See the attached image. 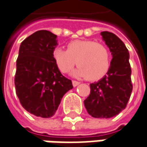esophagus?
Segmentation results:
<instances>
[{"mask_svg": "<svg viewBox=\"0 0 147 147\" xmlns=\"http://www.w3.org/2000/svg\"><path fill=\"white\" fill-rule=\"evenodd\" d=\"M79 84H80V82H76V81H72V85H73L74 87L77 86H78Z\"/></svg>", "mask_w": 147, "mask_h": 147, "instance_id": "34e87169", "label": "esophagus"}]
</instances>
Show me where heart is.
I'll return each mask as SVG.
<instances>
[{
  "instance_id": "heart-1",
  "label": "heart",
  "mask_w": 147,
  "mask_h": 147,
  "mask_svg": "<svg viewBox=\"0 0 147 147\" xmlns=\"http://www.w3.org/2000/svg\"><path fill=\"white\" fill-rule=\"evenodd\" d=\"M57 68L68 73L76 64L72 72L76 77H86L89 81H98L107 73L111 61L109 48L91 40H76L66 46V51L56 48L52 53Z\"/></svg>"
}]
</instances>
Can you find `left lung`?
<instances>
[{
  "label": "left lung",
  "mask_w": 147,
  "mask_h": 147,
  "mask_svg": "<svg viewBox=\"0 0 147 147\" xmlns=\"http://www.w3.org/2000/svg\"><path fill=\"white\" fill-rule=\"evenodd\" d=\"M100 35L111 52L112 60L107 75L90 84L91 92L84 105L92 117L111 118L124 110L130 99L131 69L129 51L123 41L109 31H102Z\"/></svg>",
  "instance_id": "8db88e82"
}]
</instances>
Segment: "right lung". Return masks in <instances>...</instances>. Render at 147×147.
<instances>
[{
  "label": "right lung",
  "mask_w": 147,
  "mask_h": 147,
  "mask_svg": "<svg viewBox=\"0 0 147 147\" xmlns=\"http://www.w3.org/2000/svg\"><path fill=\"white\" fill-rule=\"evenodd\" d=\"M56 38L49 30H38L24 40L19 49L16 92L22 107L36 117L54 116L63 96L73 88L53 60Z\"/></svg>",
  "instance_id": "1"
}]
</instances>
